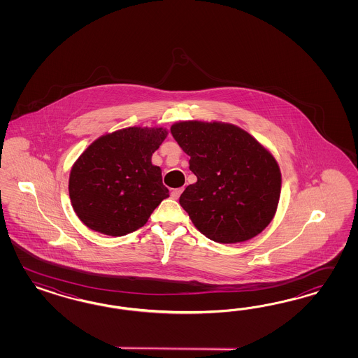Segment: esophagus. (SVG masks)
Segmentation results:
<instances>
[{
    "label": "esophagus",
    "instance_id": "34e87169",
    "mask_svg": "<svg viewBox=\"0 0 358 358\" xmlns=\"http://www.w3.org/2000/svg\"><path fill=\"white\" fill-rule=\"evenodd\" d=\"M182 192H184V187H178V189H173L172 190V198L174 199H178L180 198V195L182 194Z\"/></svg>",
    "mask_w": 358,
    "mask_h": 358
}]
</instances>
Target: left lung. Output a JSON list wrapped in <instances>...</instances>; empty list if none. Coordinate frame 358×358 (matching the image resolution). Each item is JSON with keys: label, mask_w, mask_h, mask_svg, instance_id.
Returning a JSON list of instances; mask_svg holds the SVG:
<instances>
[{"label": "left lung", "mask_w": 358, "mask_h": 358, "mask_svg": "<svg viewBox=\"0 0 358 358\" xmlns=\"http://www.w3.org/2000/svg\"><path fill=\"white\" fill-rule=\"evenodd\" d=\"M171 132L196 176L180 205L198 231L222 244L262 232L281 194V172L269 151L234 124L189 120L176 123Z\"/></svg>", "instance_id": "1"}]
</instances>
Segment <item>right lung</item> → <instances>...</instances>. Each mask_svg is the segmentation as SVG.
I'll list each match as a JSON object with an SVG mask.
<instances>
[{"label": "right lung", "mask_w": 358, "mask_h": 358, "mask_svg": "<svg viewBox=\"0 0 358 358\" xmlns=\"http://www.w3.org/2000/svg\"><path fill=\"white\" fill-rule=\"evenodd\" d=\"M166 131L129 127L101 136L77 159L69 176L73 210L87 227L123 236L143 227L169 196L162 169L152 165Z\"/></svg>", "instance_id": "1"}]
</instances>
